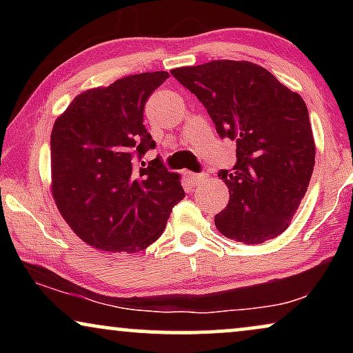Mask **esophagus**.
<instances>
[{
	"mask_svg": "<svg viewBox=\"0 0 353 353\" xmlns=\"http://www.w3.org/2000/svg\"><path fill=\"white\" fill-rule=\"evenodd\" d=\"M186 176H188V180L192 183V185H199V181L207 178L205 175H202V173H194V172H186Z\"/></svg>",
	"mask_w": 353,
	"mask_h": 353,
	"instance_id": "esophagus-1",
	"label": "esophagus"
}]
</instances>
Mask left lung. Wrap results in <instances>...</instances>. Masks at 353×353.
I'll return each mask as SVG.
<instances>
[{
  "label": "left lung",
  "instance_id": "8db88e82",
  "mask_svg": "<svg viewBox=\"0 0 353 353\" xmlns=\"http://www.w3.org/2000/svg\"><path fill=\"white\" fill-rule=\"evenodd\" d=\"M172 75L204 104L219 137L236 141L233 170L219 172L230 202L215 226L245 244L276 238L291 223L315 167L303 99L248 61L178 67Z\"/></svg>",
  "mask_w": 353,
  "mask_h": 353
}]
</instances>
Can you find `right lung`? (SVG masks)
<instances>
[{
	"label": "right lung",
	"mask_w": 353,
	"mask_h": 353,
	"mask_svg": "<svg viewBox=\"0 0 353 353\" xmlns=\"http://www.w3.org/2000/svg\"><path fill=\"white\" fill-rule=\"evenodd\" d=\"M168 72H144L77 96L51 132V180L61 215L86 244L138 252L159 239L185 191L143 125L144 104Z\"/></svg>",
	"instance_id": "obj_1"
}]
</instances>
